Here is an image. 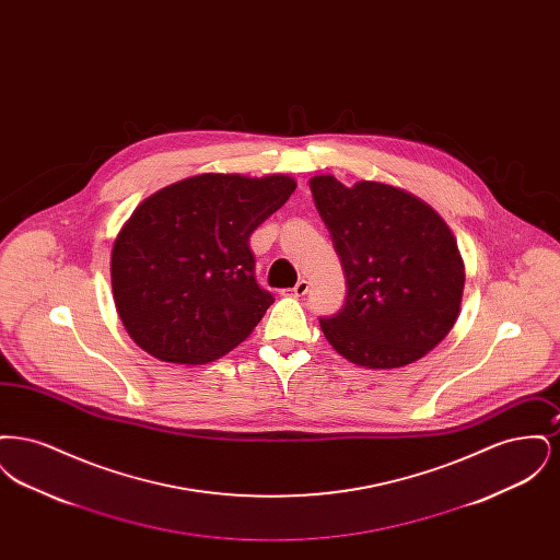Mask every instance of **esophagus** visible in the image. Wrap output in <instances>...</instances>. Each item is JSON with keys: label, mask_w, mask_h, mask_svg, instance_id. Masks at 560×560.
Masks as SVG:
<instances>
[{"label": "esophagus", "mask_w": 560, "mask_h": 560, "mask_svg": "<svg viewBox=\"0 0 560 560\" xmlns=\"http://www.w3.org/2000/svg\"><path fill=\"white\" fill-rule=\"evenodd\" d=\"M308 288H311V283L306 279H300L292 290H288V292H292V295H306Z\"/></svg>", "instance_id": "1"}]
</instances>
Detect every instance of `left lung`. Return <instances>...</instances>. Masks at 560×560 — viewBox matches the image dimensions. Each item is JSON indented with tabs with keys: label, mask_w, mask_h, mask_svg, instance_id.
I'll return each instance as SVG.
<instances>
[{
	"label": "left lung",
	"mask_w": 560,
	"mask_h": 560,
	"mask_svg": "<svg viewBox=\"0 0 560 560\" xmlns=\"http://www.w3.org/2000/svg\"><path fill=\"white\" fill-rule=\"evenodd\" d=\"M311 190L347 277L342 308L319 319L327 342L372 370L422 359L450 334L464 292L450 226L390 185L315 176Z\"/></svg>",
	"instance_id": "obj_1"
}]
</instances>
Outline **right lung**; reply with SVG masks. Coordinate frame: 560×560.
<instances>
[{
    "label": "right lung",
    "instance_id": "add662e5",
    "mask_svg": "<svg viewBox=\"0 0 560 560\" xmlns=\"http://www.w3.org/2000/svg\"><path fill=\"white\" fill-rule=\"evenodd\" d=\"M290 176L201 174L142 201L117 235L110 283L133 342L201 365L241 345L275 302L249 235L293 192Z\"/></svg>",
    "mask_w": 560,
    "mask_h": 560
}]
</instances>
